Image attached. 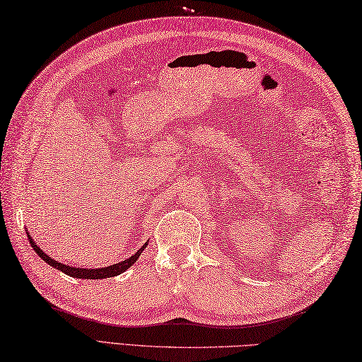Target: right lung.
<instances>
[{"mask_svg": "<svg viewBox=\"0 0 362 362\" xmlns=\"http://www.w3.org/2000/svg\"><path fill=\"white\" fill-rule=\"evenodd\" d=\"M28 238H29V243L34 247L37 255L40 257L42 259H45L49 266H52L54 269H57V271H62L66 275L74 276V279H82V280H86V279H88V280L109 279V276H117V275L122 274V272L127 271V269L135 263V261L138 259V257L141 255V252L146 249V245H148V243H144L143 247L138 250L135 255H132V257L124 259V261H121V263L107 266V267H99V269H82V267H73L70 264H62V263H60V261H56L54 258H51L48 253H45L40 247H38V245L35 244V241L33 240V238H30L29 233H28Z\"/></svg>", "mask_w": 362, "mask_h": 362, "instance_id": "add662e5", "label": "right lung"}]
</instances>
